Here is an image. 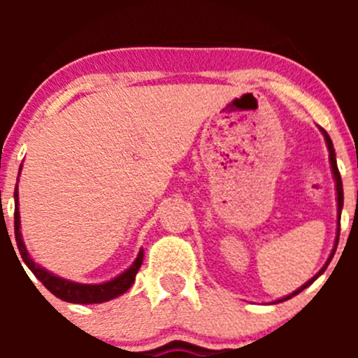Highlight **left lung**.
<instances>
[{
    "instance_id": "8db88e82",
    "label": "left lung",
    "mask_w": 358,
    "mask_h": 358,
    "mask_svg": "<svg viewBox=\"0 0 358 358\" xmlns=\"http://www.w3.org/2000/svg\"><path fill=\"white\" fill-rule=\"evenodd\" d=\"M322 133H324V136H326L327 147H329V159H331V166H333V173H334V180H336V192H338V220H341V208H343V183H341V175H339L338 164H336V154H334V149H333V142H331V138H329V135H327L326 129H322ZM338 241H339V229H338V237H336V246H334V249H333V252H331L329 259H327L326 266H324V268L320 270V272L317 273V275L313 277L312 280H308V282H306L305 286H301L298 291H294V292H292V294L286 296V298L279 299V301H286V299H289V298H292V296H296V294H298V292H301L303 289H305V287H308L310 284H312L313 280H315L317 277L320 275V273H324V270L327 268V265H329V262H331V259H333V256H334V252H336V248H338Z\"/></svg>"
}]
</instances>
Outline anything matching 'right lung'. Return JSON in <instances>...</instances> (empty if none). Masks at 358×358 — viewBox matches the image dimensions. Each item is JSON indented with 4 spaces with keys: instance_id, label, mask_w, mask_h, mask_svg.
Listing matches in <instances>:
<instances>
[{
    "instance_id": "1",
    "label": "right lung",
    "mask_w": 358,
    "mask_h": 358,
    "mask_svg": "<svg viewBox=\"0 0 358 358\" xmlns=\"http://www.w3.org/2000/svg\"><path fill=\"white\" fill-rule=\"evenodd\" d=\"M15 241H17V248H19L20 256H22L24 263L29 266L32 273L41 280L43 286L46 287L52 294H55L57 298L64 299V301L69 303H79V305H90V303H103V301H109L112 298H117L121 296L122 292H126L131 287V284L135 282V277L136 272H138L140 265H142V259H143V251L138 252L136 256L135 263L126 270L124 273H121L119 277H115L114 280H109L106 284H76L71 282V280L66 279H60V277H55L53 273L46 272L45 268L36 265L34 262L31 259L29 256L27 249L24 246V241L20 237V216H19V192L15 189Z\"/></svg>"
}]
</instances>
